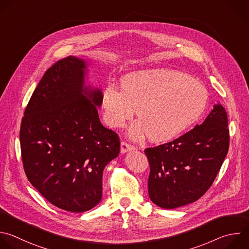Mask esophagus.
Wrapping results in <instances>:
<instances>
[{
	"mask_svg": "<svg viewBox=\"0 0 249 249\" xmlns=\"http://www.w3.org/2000/svg\"><path fill=\"white\" fill-rule=\"evenodd\" d=\"M131 150H135V146H133V145H131V144H129V143H127L125 142H121V144H120V152L121 153L124 154L126 152L131 151Z\"/></svg>",
	"mask_w": 249,
	"mask_h": 249,
	"instance_id": "34e87169",
	"label": "esophagus"
}]
</instances>
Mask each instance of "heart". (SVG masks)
Here are the masks:
<instances>
[{
  "label": "heart",
  "mask_w": 249,
  "mask_h": 249,
  "mask_svg": "<svg viewBox=\"0 0 249 249\" xmlns=\"http://www.w3.org/2000/svg\"><path fill=\"white\" fill-rule=\"evenodd\" d=\"M120 90L107 85L100 105L106 124L121 128L137 108L139 117L128 135L152 142H166L193 127L207 107L208 92L196 79L174 69L154 68L130 72L120 80Z\"/></svg>",
  "instance_id": "1"
}]
</instances>
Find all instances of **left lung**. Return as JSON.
I'll return each instance as SVG.
<instances>
[{
	"label": "left lung",
	"mask_w": 249,
	"mask_h": 249,
	"mask_svg": "<svg viewBox=\"0 0 249 249\" xmlns=\"http://www.w3.org/2000/svg\"><path fill=\"white\" fill-rule=\"evenodd\" d=\"M229 140L228 115L218 103L200 125L173 142L146 148L150 200L175 209L199 199L222 166Z\"/></svg>",
	"instance_id": "obj_1"
}]
</instances>
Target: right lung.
I'll list each match as a JSON object with an SVG mask.
<instances>
[{"instance_id": "1", "label": "right lung", "mask_w": 249, "mask_h": 249, "mask_svg": "<svg viewBox=\"0 0 249 249\" xmlns=\"http://www.w3.org/2000/svg\"><path fill=\"white\" fill-rule=\"evenodd\" d=\"M89 63L67 56L49 68L27 105L20 127L25 174L53 205L85 212L103 196V174L119 154L118 136L104 127L102 90L87 84Z\"/></svg>"}]
</instances>
